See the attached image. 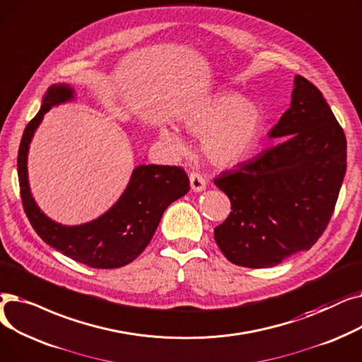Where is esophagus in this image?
Here are the masks:
<instances>
[{
	"instance_id": "esophagus-1",
	"label": "esophagus",
	"mask_w": 362,
	"mask_h": 362,
	"mask_svg": "<svg viewBox=\"0 0 362 362\" xmlns=\"http://www.w3.org/2000/svg\"><path fill=\"white\" fill-rule=\"evenodd\" d=\"M190 184H192V190L196 193L203 192L206 188V180L199 172H192L190 174Z\"/></svg>"
}]
</instances>
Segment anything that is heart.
I'll return each instance as SVG.
<instances>
[{"instance_id": "b5f03b06", "label": "heart", "mask_w": 362, "mask_h": 362, "mask_svg": "<svg viewBox=\"0 0 362 362\" xmlns=\"http://www.w3.org/2000/svg\"><path fill=\"white\" fill-rule=\"evenodd\" d=\"M261 127V110L234 93L216 95L203 110L184 120L188 132L202 136L204 156L218 166L243 160L259 136ZM160 136L170 148L182 150L181 139L172 129L162 128Z\"/></svg>"}]
</instances>
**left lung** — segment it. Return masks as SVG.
Instances as JSON below:
<instances>
[{
	"instance_id": "left-lung-1",
	"label": "left lung",
	"mask_w": 362,
	"mask_h": 362,
	"mask_svg": "<svg viewBox=\"0 0 362 362\" xmlns=\"http://www.w3.org/2000/svg\"><path fill=\"white\" fill-rule=\"evenodd\" d=\"M269 136L284 140L214 180L233 209L214 230L215 242L238 267L269 268L311 249L329 226L346 172L345 132L300 75Z\"/></svg>"
}]
</instances>
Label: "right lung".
Segmentation results:
<instances>
[{
  "mask_svg": "<svg viewBox=\"0 0 362 362\" xmlns=\"http://www.w3.org/2000/svg\"><path fill=\"white\" fill-rule=\"evenodd\" d=\"M72 98L74 90L69 85H51L40 112L25 128L17 154L23 209L37 234L64 256L91 268H120L147 247L163 212L172 202L190 190V181L180 166L141 165L134 169L124 194L100 218L67 227L45 216L29 190L28 150L44 115Z\"/></svg>",
  "mask_w": 362,
  "mask_h": 362,
  "instance_id": "add662e5",
  "label": "right lung"
}]
</instances>
